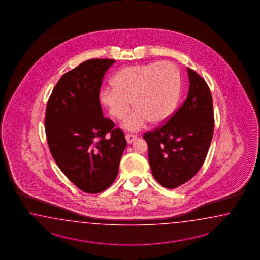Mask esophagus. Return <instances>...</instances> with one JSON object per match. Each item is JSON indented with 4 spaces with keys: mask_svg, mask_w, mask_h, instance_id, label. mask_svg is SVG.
I'll return each mask as SVG.
<instances>
[{
    "mask_svg": "<svg viewBox=\"0 0 260 260\" xmlns=\"http://www.w3.org/2000/svg\"><path fill=\"white\" fill-rule=\"evenodd\" d=\"M125 139H126L128 144H131L137 139V136L131 135V134H127V135L125 136Z\"/></svg>",
    "mask_w": 260,
    "mask_h": 260,
    "instance_id": "34e87169",
    "label": "esophagus"
}]
</instances>
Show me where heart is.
<instances>
[{"label": "heart", "mask_w": 260, "mask_h": 260, "mask_svg": "<svg viewBox=\"0 0 260 260\" xmlns=\"http://www.w3.org/2000/svg\"><path fill=\"white\" fill-rule=\"evenodd\" d=\"M114 88L101 89L100 101L112 118L123 121L130 131H138L150 121L153 124L166 122L173 115L180 94V75L169 62L123 68L111 79Z\"/></svg>", "instance_id": "obj_1"}]
</instances>
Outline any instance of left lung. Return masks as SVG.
Wrapping results in <instances>:
<instances>
[{"instance_id": "left-lung-1", "label": "left lung", "mask_w": 260, "mask_h": 260, "mask_svg": "<svg viewBox=\"0 0 260 260\" xmlns=\"http://www.w3.org/2000/svg\"><path fill=\"white\" fill-rule=\"evenodd\" d=\"M187 71L189 88L183 105L165 125L143 136L152 175L166 188H177L197 174L214 133L209 87L193 70Z\"/></svg>"}]
</instances>
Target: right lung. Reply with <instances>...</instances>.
I'll return each mask as SVG.
<instances>
[{
	"mask_svg": "<svg viewBox=\"0 0 260 260\" xmlns=\"http://www.w3.org/2000/svg\"><path fill=\"white\" fill-rule=\"evenodd\" d=\"M113 59H89L55 84L45 113L51 154L61 171L86 193H99L116 179L127 146L121 129L103 115L100 89Z\"/></svg>",
	"mask_w": 260,
	"mask_h": 260,
	"instance_id": "obj_1",
	"label": "right lung"
}]
</instances>
